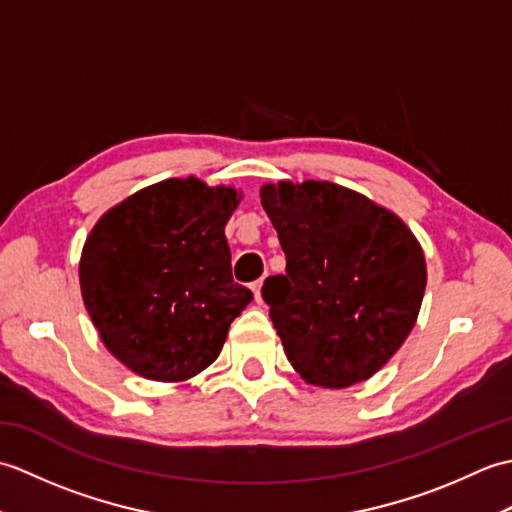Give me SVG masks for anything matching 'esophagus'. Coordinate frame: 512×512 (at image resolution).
Instances as JSON below:
<instances>
[{"instance_id":"obj_1","label":"esophagus","mask_w":512,"mask_h":512,"mask_svg":"<svg viewBox=\"0 0 512 512\" xmlns=\"http://www.w3.org/2000/svg\"><path fill=\"white\" fill-rule=\"evenodd\" d=\"M262 286H264L262 279H257V281H253V284H250V290H253L257 303H262Z\"/></svg>"}]
</instances>
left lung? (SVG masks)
I'll use <instances>...</instances> for the list:
<instances>
[{
  "instance_id": "8db88e82",
  "label": "left lung",
  "mask_w": 512,
  "mask_h": 512,
  "mask_svg": "<svg viewBox=\"0 0 512 512\" xmlns=\"http://www.w3.org/2000/svg\"><path fill=\"white\" fill-rule=\"evenodd\" d=\"M262 206L286 253V275L262 297L290 365L310 385L372 378L418 321L427 262L400 217L328 180L268 182Z\"/></svg>"
}]
</instances>
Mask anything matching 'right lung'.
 I'll list each match as a JSON object with an SVG mask.
<instances>
[{
	"label": "right lung",
	"mask_w": 512,
	"mask_h": 512,
	"mask_svg": "<svg viewBox=\"0 0 512 512\" xmlns=\"http://www.w3.org/2000/svg\"><path fill=\"white\" fill-rule=\"evenodd\" d=\"M242 193L169 178L112 206L83 244L79 281L103 345L134 374L182 383L220 356L253 301L231 275L224 226Z\"/></svg>",
	"instance_id": "right-lung-1"
}]
</instances>
